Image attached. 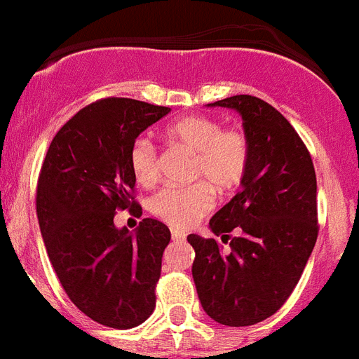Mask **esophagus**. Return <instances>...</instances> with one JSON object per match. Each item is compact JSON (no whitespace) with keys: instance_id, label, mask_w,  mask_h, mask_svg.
I'll return each mask as SVG.
<instances>
[{"instance_id":"esophagus-1","label":"esophagus","mask_w":359,"mask_h":359,"mask_svg":"<svg viewBox=\"0 0 359 359\" xmlns=\"http://www.w3.org/2000/svg\"><path fill=\"white\" fill-rule=\"evenodd\" d=\"M172 241H176V243H182V241L187 239V235L183 233V231H180V229H172Z\"/></svg>"}]
</instances>
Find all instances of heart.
Here are the masks:
<instances>
[{"label": "heart", "mask_w": 359, "mask_h": 359, "mask_svg": "<svg viewBox=\"0 0 359 359\" xmlns=\"http://www.w3.org/2000/svg\"><path fill=\"white\" fill-rule=\"evenodd\" d=\"M166 137L194 154L189 187H165L150 198V211L166 224L185 229L209 213L215 191L226 194L239 187L250 163V142L241 130H222L219 120L193 114L166 128ZM130 166L140 185L157 180V151L148 139H137L130 150Z\"/></svg>", "instance_id": "b5f03b06"}]
</instances>
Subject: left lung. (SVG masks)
<instances>
[{"label": "left lung", "instance_id": "obj_1", "mask_svg": "<svg viewBox=\"0 0 359 359\" xmlns=\"http://www.w3.org/2000/svg\"><path fill=\"white\" fill-rule=\"evenodd\" d=\"M233 109L250 142V163L241 193L209 220L219 241L191 233L196 252L193 278L203 311L226 326L269 319L293 293L313 252L317 177L308 148L294 128L263 100L248 94L208 103Z\"/></svg>", "mask_w": 359, "mask_h": 359}]
</instances>
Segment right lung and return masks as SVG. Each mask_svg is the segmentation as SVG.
Segmentation results:
<instances>
[{"mask_svg":"<svg viewBox=\"0 0 359 359\" xmlns=\"http://www.w3.org/2000/svg\"><path fill=\"white\" fill-rule=\"evenodd\" d=\"M170 107L107 98L74 114L53 137L39 176L36 215L46 252L70 300L100 325L133 328L156 309V285L170 229L142 219L133 233L114 226L131 208L130 150Z\"/></svg>","mask_w":359,"mask_h":359,"instance_id":"1","label":"right lung"}]
</instances>
